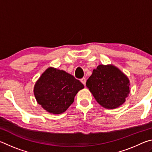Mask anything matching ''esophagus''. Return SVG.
Listing matches in <instances>:
<instances>
[{
  "mask_svg": "<svg viewBox=\"0 0 152 152\" xmlns=\"http://www.w3.org/2000/svg\"><path fill=\"white\" fill-rule=\"evenodd\" d=\"M80 81L82 84H84V85H85L86 84V80L85 78H82V79H80Z\"/></svg>",
  "mask_w": 152,
  "mask_h": 152,
  "instance_id": "34e87169",
  "label": "esophagus"
}]
</instances>
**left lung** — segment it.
Wrapping results in <instances>:
<instances>
[{
  "label": "left lung",
  "instance_id": "obj_1",
  "mask_svg": "<svg viewBox=\"0 0 152 152\" xmlns=\"http://www.w3.org/2000/svg\"><path fill=\"white\" fill-rule=\"evenodd\" d=\"M86 84L96 101L108 109L123 104L130 92L129 80L113 65L98 66Z\"/></svg>",
  "mask_w": 152,
  "mask_h": 152
}]
</instances>
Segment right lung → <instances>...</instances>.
Returning <instances> with one entry per match:
<instances>
[{"instance_id": "obj_1", "label": "right lung", "mask_w": 152, "mask_h": 152, "mask_svg": "<svg viewBox=\"0 0 152 152\" xmlns=\"http://www.w3.org/2000/svg\"><path fill=\"white\" fill-rule=\"evenodd\" d=\"M84 87L72 75L50 67L36 82L33 92L38 104L48 113L56 115L65 112Z\"/></svg>"}]
</instances>
